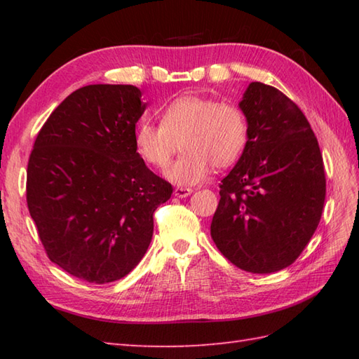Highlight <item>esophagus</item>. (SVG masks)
<instances>
[{"label":"esophagus","instance_id":"esophagus-1","mask_svg":"<svg viewBox=\"0 0 359 359\" xmlns=\"http://www.w3.org/2000/svg\"><path fill=\"white\" fill-rule=\"evenodd\" d=\"M193 193L191 188H185V187H177L174 189V196L179 197V199H184V197L189 196Z\"/></svg>","mask_w":359,"mask_h":359}]
</instances>
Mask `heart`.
Here are the masks:
<instances>
[{"label":"heart","mask_w":359,"mask_h":359,"mask_svg":"<svg viewBox=\"0 0 359 359\" xmlns=\"http://www.w3.org/2000/svg\"><path fill=\"white\" fill-rule=\"evenodd\" d=\"M248 118L238 103L184 95L160 114V125L143 118L135 128V151L148 165L163 170L179 148L184 154L166 175L177 185H196L210 168L224 170L241 157L248 142ZM181 144L179 145L178 143Z\"/></svg>","instance_id":"1"}]
</instances>
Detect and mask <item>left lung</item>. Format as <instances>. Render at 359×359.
<instances>
[{"label": "left lung", "instance_id": "obj_1", "mask_svg": "<svg viewBox=\"0 0 359 359\" xmlns=\"http://www.w3.org/2000/svg\"><path fill=\"white\" fill-rule=\"evenodd\" d=\"M241 108L248 142L222 180L211 238L228 261L250 273L292 265L321 220L323 154L307 117L265 83H250Z\"/></svg>", "mask_w": 359, "mask_h": 359}]
</instances>
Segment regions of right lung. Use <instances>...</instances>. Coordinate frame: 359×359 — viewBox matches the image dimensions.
<instances>
[{"label":"right lung","instance_id":"1","mask_svg":"<svg viewBox=\"0 0 359 359\" xmlns=\"http://www.w3.org/2000/svg\"><path fill=\"white\" fill-rule=\"evenodd\" d=\"M147 108L133 85H89L60 103L38 133L26 201L46 255L90 284L125 278L147 253L154 211L172 194L137 154Z\"/></svg>","mask_w":359,"mask_h":359}]
</instances>
